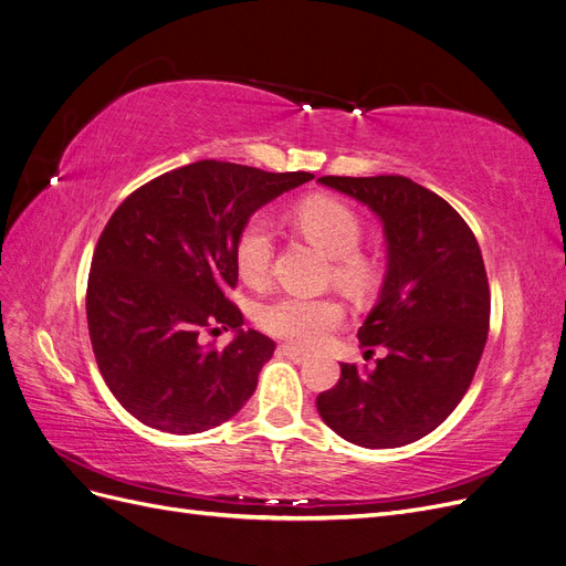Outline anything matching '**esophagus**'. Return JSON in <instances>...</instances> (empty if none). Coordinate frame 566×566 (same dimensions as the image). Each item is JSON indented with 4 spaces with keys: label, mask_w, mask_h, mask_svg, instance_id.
Segmentation results:
<instances>
[{
    "label": "esophagus",
    "mask_w": 566,
    "mask_h": 566,
    "mask_svg": "<svg viewBox=\"0 0 566 566\" xmlns=\"http://www.w3.org/2000/svg\"><path fill=\"white\" fill-rule=\"evenodd\" d=\"M279 353L285 355V357H290L292 361H306V359H308V355H306L302 348L290 346V344H283V346L279 348Z\"/></svg>",
    "instance_id": "1"
}]
</instances>
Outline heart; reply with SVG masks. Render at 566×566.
I'll list each match as a JSON object with an SVG mask.
<instances>
[{
	"label": "heart",
	"instance_id": "1",
	"mask_svg": "<svg viewBox=\"0 0 566 566\" xmlns=\"http://www.w3.org/2000/svg\"><path fill=\"white\" fill-rule=\"evenodd\" d=\"M302 232L334 258V279L353 292H369L376 283V264L357 251L365 234L359 216L334 197H311L297 209ZM274 258V230L264 216L243 222L234 241V262L243 281L262 283ZM344 308L332 297L287 292L258 308V323L269 334L300 346H315L342 325Z\"/></svg>",
	"mask_w": 566,
	"mask_h": 566
}]
</instances>
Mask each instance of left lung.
<instances>
[{"label":"left lung","instance_id":"left-lung-1","mask_svg":"<svg viewBox=\"0 0 566 566\" xmlns=\"http://www.w3.org/2000/svg\"><path fill=\"white\" fill-rule=\"evenodd\" d=\"M382 222L388 271L359 346L388 350L376 369L342 365L315 399L338 437L361 448L413 443L455 411L481 361L490 287L476 237L443 197L406 176H323Z\"/></svg>","mask_w":566,"mask_h":566}]
</instances>
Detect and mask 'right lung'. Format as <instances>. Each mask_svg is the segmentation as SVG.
<instances>
[{"label":"right lung","mask_w":566,"mask_h":566,"mask_svg":"<svg viewBox=\"0 0 566 566\" xmlns=\"http://www.w3.org/2000/svg\"><path fill=\"white\" fill-rule=\"evenodd\" d=\"M313 174L199 160L134 190L106 222L87 279L97 367L125 409L153 429L197 434L239 413L274 355L228 300L243 222ZM232 326L222 352L200 342Z\"/></svg>","instance_id":"add662e5"}]
</instances>
